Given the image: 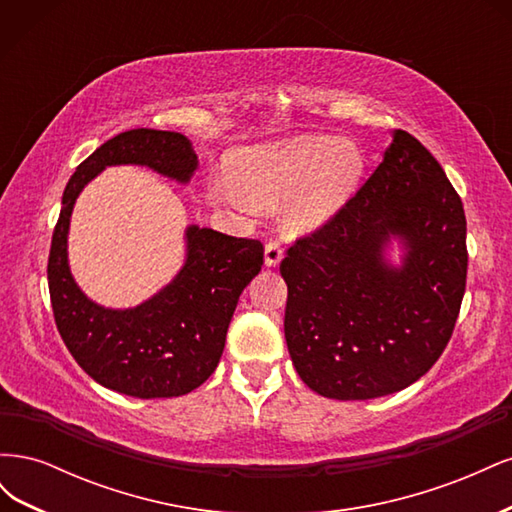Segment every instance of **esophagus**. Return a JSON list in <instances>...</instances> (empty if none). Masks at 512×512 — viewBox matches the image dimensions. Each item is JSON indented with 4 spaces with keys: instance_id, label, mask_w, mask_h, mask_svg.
<instances>
[{
    "instance_id": "obj_1",
    "label": "esophagus",
    "mask_w": 512,
    "mask_h": 512,
    "mask_svg": "<svg viewBox=\"0 0 512 512\" xmlns=\"http://www.w3.org/2000/svg\"><path fill=\"white\" fill-rule=\"evenodd\" d=\"M282 258H284L282 245L277 243V241H269V243L265 245V265H267V267L280 265V260H282Z\"/></svg>"
}]
</instances>
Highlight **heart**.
Listing matches in <instances>:
<instances>
[{"label":"heart","mask_w":512,"mask_h":512,"mask_svg":"<svg viewBox=\"0 0 512 512\" xmlns=\"http://www.w3.org/2000/svg\"><path fill=\"white\" fill-rule=\"evenodd\" d=\"M230 173L238 188L211 181L207 194L213 203L237 211H273L292 198L284 228L303 235L331 220L359 190L365 158L352 141L307 134L235 153Z\"/></svg>","instance_id":"1"}]
</instances>
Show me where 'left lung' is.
Returning a JSON list of instances; mask_svg holds the SVG:
<instances>
[{
  "label": "left lung",
  "mask_w": 512,
  "mask_h": 512,
  "mask_svg": "<svg viewBox=\"0 0 512 512\" xmlns=\"http://www.w3.org/2000/svg\"><path fill=\"white\" fill-rule=\"evenodd\" d=\"M402 239L401 268L383 260ZM284 333L301 380L329 399L406 389L453 335L468 250L466 213L442 166L404 130L331 220L288 247Z\"/></svg>",
  "instance_id": "8db88e82"
}]
</instances>
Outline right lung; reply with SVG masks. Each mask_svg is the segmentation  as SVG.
I'll return each instance as SVG.
<instances>
[{
  "instance_id": "obj_1",
  "label": "right lung",
  "mask_w": 512,
  "mask_h": 512,
  "mask_svg": "<svg viewBox=\"0 0 512 512\" xmlns=\"http://www.w3.org/2000/svg\"><path fill=\"white\" fill-rule=\"evenodd\" d=\"M141 164L190 181L198 166L192 143L179 132H121L76 166L53 230L49 292L57 331L87 374L106 389L141 397H179L198 389L220 363L239 294L258 275L265 247L218 230H185L188 254L177 277L132 309L89 301L68 267L70 215L85 185L106 166Z\"/></svg>"
}]
</instances>
